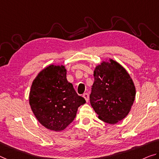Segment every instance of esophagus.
I'll use <instances>...</instances> for the list:
<instances>
[{
  "label": "esophagus",
  "mask_w": 159,
  "mask_h": 159,
  "mask_svg": "<svg viewBox=\"0 0 159 159\" xmlns=\"http://www.w3.org/2000/svg\"><path fill=\"white\" fill-rule=\"evenodd\" d=\"M83 97H84L85 100H86V102L89 101V94H88L87 93H84V94H83Z\"/></svg>",
  "instance_id": "34e87169"
}]
</instances>
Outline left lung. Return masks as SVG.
<instances>
[{
    "instance_id": "obj_1",
    "label": "left lung",
    "mask_w": 159,
    "mask_h": 159,
    "mask_svg": "<svg viewBox=\"0 0 159 159\" xmlns=\"http://www.w3.org/2000/svg\"><path fill=\"white\" fill-rule=\"evenodd\" d=\"M90 103L101 120L116 124L128 115L136 95L128 72L115 61L103 62L95 68Z\"/></svg>"
}]
</instances>
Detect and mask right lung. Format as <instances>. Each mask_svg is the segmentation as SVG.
<instances>
[{"label":"right lung","instance_id":"1","mask_svg":"<svg viewBox=\"0 0 159 159\" xmlns=\"http://www.w3.org/2000/svg\"><path fill=\"white\" fill-rule=\"evenodd\" d=\"M64 66L50 65L39 73L31 86L29 102L39 122L60 131L71 124L78 107L86 101L68 82Z\"/></svg>","mask_w":159,"mask_h":159}]
</instances>
